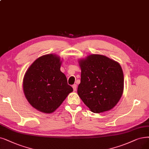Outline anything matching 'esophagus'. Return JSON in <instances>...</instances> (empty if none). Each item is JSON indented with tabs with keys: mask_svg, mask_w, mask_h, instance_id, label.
Returning a JSON list of instances; mask_svg holds the SVG:
<instances>
[{
	"mask_svg": "<svg viewBox=\"0 0 149 149\" xmlns=\"http://www.w3.org/2000/svg\"><path fill=\"white\" fill-rule=\"evenodd\" d=\"M72 87H73V91H76L77 85H76V84H73V85L72 86Z\"/></svg>",
	"mask_w": 149,
	"mask_h": 149,
	"instance_id": "1",
	"label": "esophagus"
}]
</instances>
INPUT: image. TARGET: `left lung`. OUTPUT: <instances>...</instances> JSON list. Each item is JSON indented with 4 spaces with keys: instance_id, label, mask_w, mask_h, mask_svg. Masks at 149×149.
Masks as SVG:
<instances>
[{
    "instance_id": "1",
    "label": "left lung",
    "mask_w": 149,
    "mask_h": 149,
    "mask_svg": "<svg viewBox=\"0 0 149 149\" xmlns=\"http://www.w3.org/2000/svg\"><path fill=\"white\" fill-rule=\"evenodd\" d=\"M81 83L78 93L93 112L109 111L117 104L123 91L120 64L104 56L89 55L79 61Z\"/></svg>"
}]
</instances>
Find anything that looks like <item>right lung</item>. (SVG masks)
I'll return each instance as SVG.
<instances>
[{
    "instance_id": "add662e5",
    "label": "right lung",
    "mask_w": 149,
    "mask_h": 149,
    "mask_svg": "<svg viewBox=\"0 0 149 149\" xmlns=\"http://www.w3.org/2000/svg\"><path fill=\"white\" fill-rule=\"evenodd\" d=\"M59 57L47 54L37 58L27 70L23 90L29 103L45 113H52L73 92L61 71Z\"/></svg>"
}]
</instances>
